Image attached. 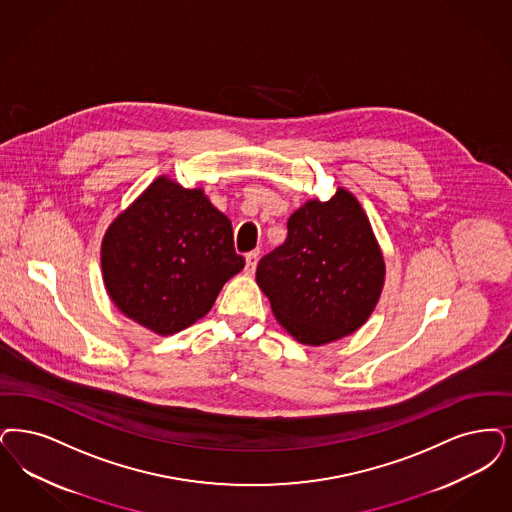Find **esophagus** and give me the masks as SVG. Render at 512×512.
<instances>
[{
	"mask_svg": "<svg viewBox=\"0 0 512 512\" xmlns=\"http://www.w3.org/2000/svg\"><path fill=\"white\" fill-rule=\"evenodd\" d=\"M259 263V251H249L246 255V272L247 274H253L255 268Z\"/></svg>",
	"mask_w": 512,
	"mask_h": 512,
	"instance_id": "34e87169",
	"label": "esophagus"
}]
</instances>
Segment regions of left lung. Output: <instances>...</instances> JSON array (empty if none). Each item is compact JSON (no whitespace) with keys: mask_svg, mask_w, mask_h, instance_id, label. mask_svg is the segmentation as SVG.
I'll list each match as a JSON object with an SVG mask.
<instances>
[{"mask_svg":"<svg viewBox=\"0 0 512 512\" xmlns=\"http://www.w3.org/2000/svg\"><path fill=\"white\" fill-rule=\"evenodd\" d=\"M257 284L280 326L303 345L362 328L381 297L385 261L360 202L337 188L328 202L299 207L286 242L259 261Z\"/></svg>","mask_w":512,"mask_h":512,"instance_id":"left-lung-1","label":"left lung"}]
</instances>
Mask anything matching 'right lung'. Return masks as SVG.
<instances>
[{
	"label": "right lung",
	"mask_w": 512,
	"mask_h": 512,
	"mask_svg": "<svg viewBox=\"0 0 512 512\" xmlns=\"http://www.w3.org/2000/svg\"><path fill=\"white\" fill-rule=\"evenodd\" d=\"M244 265L230 219L202 188H183L165 175L114 219L101 246L112 303L158 335L204 318Z\"/></svg>",
	"instance_id": "add662e5"
}]
</instances>
